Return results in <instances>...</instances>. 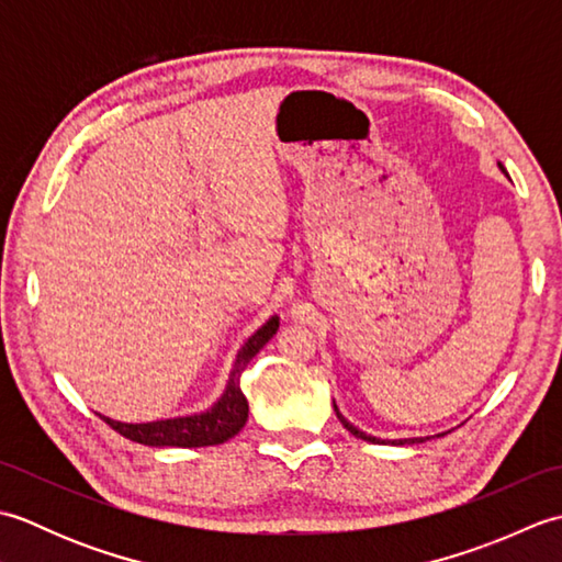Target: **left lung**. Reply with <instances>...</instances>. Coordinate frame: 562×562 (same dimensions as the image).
Wrapping results in <instances>:
<instances>
[{
    "label": "left lung",
    "mask_w": 562,
    "mask_h": 562,
    "mask_svg": "<svg viewBox=\"0 0 562 562\" xmlns=\"http://www.w3.org/2000/svg\"><path fill=\"white\" fill-rule=\"evenodd\" d=\"M497 166L499 169H503V173H507L505 171V166L497 161ZM333 411H336V415H338V420L342 423V427L348 429L350 435H355L357 439H364V441H372V445H384V439H379V437H372V435H367V432H362V429H357L350 420H345L342 417V413L338 411V405H336V401H333ZM420 441H425V437H413V439H396V441H391V445H420Z\"/></svg>",
    "instance_id": "1"
}]
</instances>
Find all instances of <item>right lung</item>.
Listing matches in <instances>:
<instances>
[{
	"label": "right lung",
	"instance_id": "1",
	"mask_svg": "<svg viewBox=\"0 0 562 562\" xmlns=\"http://www.w3.org/2000/svg\"><path fill=\"white\" fill-rule=\"evenodd\" d=\"M278 328H280V316H270L266 324H262L254 336L241 345V350L236 352V360L229 372V379H226L222 396L214 401L210 408L190 413V415L164 417V420H151V423H121L99 413L101 420L109 423L115 432H121L123 437L147 447L193 449V447L224 445L226 439H232L241 432L248 420V401L244 396L241 384H238V379H241L246 364L262 350V345L278 333Z\"/></svg>",
	"mask_w": 562,
	"mask_h": 562
}]
</instances>
